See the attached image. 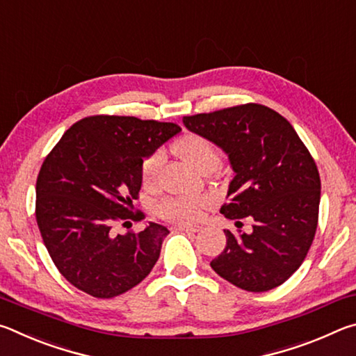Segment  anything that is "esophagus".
Instances as JSON below:
<instances>
[{
    "instance_id": "esophagus-1",
    "label": "esophagus",
    "mask_w": 356,
    "mask_h": 356,
    "mask_svg": "<svg viewBox=\"0 0 356 356\" xmlns=\"http://www.w3.org/2000/svg\"><path fill=\"white\" fill-rule=\"evenodd\" d=\"M180 231H186V232H200L201 226L197 225H179Z\"/></svg>"
}]
</instances>
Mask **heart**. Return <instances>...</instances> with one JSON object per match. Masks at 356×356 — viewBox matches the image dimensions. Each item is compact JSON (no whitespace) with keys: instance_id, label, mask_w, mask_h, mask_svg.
<instances>
[{"instance_id":"heart-1","label":"heart","mask_w":356,"mask_h":356,"mask_svg":"<svg viewBox=\"0 0 356 356\" xmlns=\"http://www.w3.org/2000/svg\"><path fill=\"white\" fill-rule=\"evenodd\" d=\"M174 152H176L180 159L185 160L191 168L200 171L201 168L206 165L220 163V154L218 150L213 147V144L204 136L200 135H185L174 143ZM161 163H163V154L161 150H155L141 163V179L146 185H152L159 172L161 170ZM209 204V197L202 195H193V196H182V197H170L160 202L159 213L165 216L168 220L174 221H193L200 218L202 210L206 209Z\"/></svg>"}]
</instances>
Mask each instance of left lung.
Listing matches in <instances>:
<instances>
[{"label": "left lung", "mask_w": 356, "mask_h": 356, "mask_svg": "<svg viewBox=\"0 0 356 356\" xmlns=\"http://www.w3.org/2000/svg\"><path fill=\"white\" fill-rule=\"evenodd\" d=\"M184 125L229 156L236 176L220 212L237 227L252 220L250 234L225 231L226 248L210 267L248 292L281 286L316 236L321 177L309 150L287 119L257 104L185 116Z\"/></svg>", "instance_id": "1"}]
</instances>
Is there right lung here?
I'll return each instance as SVG.
<instances>
[{
  "label": "right lung",
  "instance_id": "add662e5",
  "mask_svg": "<svg viewBox=\"0 0 356 356\" xmlns=\"http://www.w3.org/2000/svg\"><path fill=\"white\" fill-rule=\"evenodd\" d=\"M182 130L177 124L134 116L78 120L42 165L35 184V220L48 254L76 289L113 298L146 278L170 234L149 222L141 232L114 236L141 190V163Z\"/></svg>",
  "mask_w": 356,
  "mask_h": 356
}]
</instances>
